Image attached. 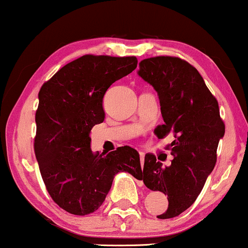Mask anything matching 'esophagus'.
Listing matches in <instances>:
<instances>
[{
  "instance_id": "34e87169",
  "label": "esophagus",
  "mask_w": 248,
  "mask_h": 248,
  "mask_svg": "<svg viewBox=\"0 0 248 248\" xmlns=\"http://www.w3.org/2000/svg\"><path fill=\"white\" fill-rule=\"evenodd\" d=\"M139 154H140L141 163H143V161H144V153H143V152H141V150H139Z\"/></svg>"
}]
</instances>
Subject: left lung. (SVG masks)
Returning <instances> with one entry per match:
<instances>
[{"label":"left lung","instance_id":"left-lung-1","mask_svg":"<svg viewBox=\"0 0 248 248\" xmlns=\"http://www.w3.org/2000/svg\"><path fill=\"white\" fill-rule=\"evenodd\" d=\"M138 75L157 92L164 124L158 139L172 134L171 164L163 168L154 154L144 157L143 183L168 195L169 205L160 219L173 218L195 203L217 161L225 124L216 98L192 65L177 57H154L140 62Z\"/></svg>","mask_w":248,"mask_h":248}]
</instances>
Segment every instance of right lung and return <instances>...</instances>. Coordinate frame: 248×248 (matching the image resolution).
<instances>
[{
	"instance_id": "add662e5",
	"label": "right lung",
	"mask_w": 248,
	"mask_h": 248,
	"mask_svg": "<svg viewBox=\"0 0 248 248\" xmlns=\"http://www.w3.org/2000/svg\"><path fill=\"white\" fill-rule=\"evenodd\" d=\"M136 66V57L86 55L62 67L39 91L35 155L47 192L72 215L96 211L116 173L142 179L134 148L93 154L90 138L93 126L105 120L106 91Z\"/></svg>"
}]
</instances>
